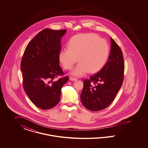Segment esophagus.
Listing matches in <instances>:
<instances>
[{"mask_svg":"<svg viewBox=\"0 0 148 148\" xmlns=\"http://www.w3.org/2000/svg\"><path fill=\"white\" fill-rule=\"evenodd\" d=\"M70 79H71V80H73V81H75V80H77V78L72 77H70Z\"/></svg>","mask_w":148,"mask_h":148,"instance_id":"1","label":"esophagus"}]
</instances>
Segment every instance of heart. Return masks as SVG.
<instances>
[{"label": "heart", "mask_w": 148, "mask_h": 148, "mask_svg": "<svg viewBox=\"0 0 148 148\" xmlns=\"http://www.w3.org/2000/svg\"><path fill=\"white\" fill-rule=\"evenodd\" d=\"M68 49L62 50L59 60L65 70H71L77 61L73 74L82 76L87 71L94 73L106 63L109 53V46L104 39L94 33L80 34L73 36Z\"/></svg>", "instance_id": "heart-1"}]
</instances>
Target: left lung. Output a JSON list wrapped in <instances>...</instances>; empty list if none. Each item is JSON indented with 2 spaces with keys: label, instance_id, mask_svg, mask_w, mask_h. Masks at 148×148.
<instances>
[{
  "label": "left lung",
  "instance_id": "1",
  "mask_svg": "<svg viewBox=\"0 0 148 148\" xmlns=\"http://www.w3.org/2000/svg\"><path fill=\"white\" fill-rule=\"evenodd\" d=\"M108 60L97 73L84 80L80 99L93 112L106 109L113 102L124 80V61L121 50L113 38Z\"/></svg>",
  "mask_w": 148,
  "mask_h": 148
}]
</instances>
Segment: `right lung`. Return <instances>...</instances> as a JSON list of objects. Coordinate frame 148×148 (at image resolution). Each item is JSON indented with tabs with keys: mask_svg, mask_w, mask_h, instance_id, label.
<instances>
[{
	"mask_svg": "<svg viewBox=\"0 0 148 148\" xmlns=\"http://www.w3.org/2000/svg\"><path fill=\"white\" fill-rule=\"evenodd\" d=\"M66 30L46 28L29 42L21 59L23 85L36 107L49 109L59 103L61 89L69 80L59 65L61 38Z\"/></svg>",
	"mask_w": 148,
	"mask_h": 148,
	"instance_id": "obj_1",
	"label": "right lung"
}]
</instances>
